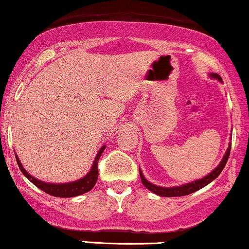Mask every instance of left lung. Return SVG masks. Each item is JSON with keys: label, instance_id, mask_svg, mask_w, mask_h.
<instances>
[{"label": "left lung", "instance_id": "8db88e82", "mask_svg": "<svg viewBox=\"0 0 249 249\" xmlns=\"http://www.w3.org/2000/svg\"><path fill=\"white\" fill-rule=\"evenodd\" d=\"M210 76L214 79H217L218 81H222V79H221V76L216 74V73H212ZM231 144H229L228 149H227V152L223 156L222 160H221L220 164L217 165V168H215L214 170L212 171L209 175H207L206 177H203V178L201 179H197V181L195 182H190V183H187V184H183V185H178V187H171V188H168V187H158V185H155L152 184V183H150L147 179L144 177L143 173L141 171V169H139V175H141V179H142V183H143L144 185L149 189L150 191H152V193L156 194V195H160V196H164V197H176V196H185V195H189V194H193L195 193V191L202 189L203 187H206L207 184H209L210 182L214 181L215 178L222 173L223 168H225L227 160H228V157H229V154H231Z\"/></svg>", "mask_w": 249, "mask_h": 249}]
</instances>
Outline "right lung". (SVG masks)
Segmentation results:
<instances>
[{
	"label": "right lung",
	"mask_w": 249,
	"mask_h": 249,
	"mask_svg": "<svg viewBox=\"0 0 249 249\" xmlns=\"http://www.w3.org/2000/svg\"><path fill=\"white\" fill-rule=\"evenodd\" d=\"M105 147L106 145L100 147L99 152H98L94 158L93 165H92L91 170H89V173L87 174L86 176L83 177V178L78 179V181L70 182V183H59V184L58 183H47V182H42V181H39V179H36L35 177H33L32 175L27 173L26 169H24L22 164H21L18 156L15 155V157H16V162H18V168H20V170L22 171V174L33 183V184L36 185L39 189L43 190L45 193L49 194V195L55 196V197H74V196L83 195V194L87 193V191H89L94 187L95 182H97L98 179V162H99V158L104 152V150H105Z\"/></svg>",
	"instance_id": "right-lung-1"
}]
</instances>
